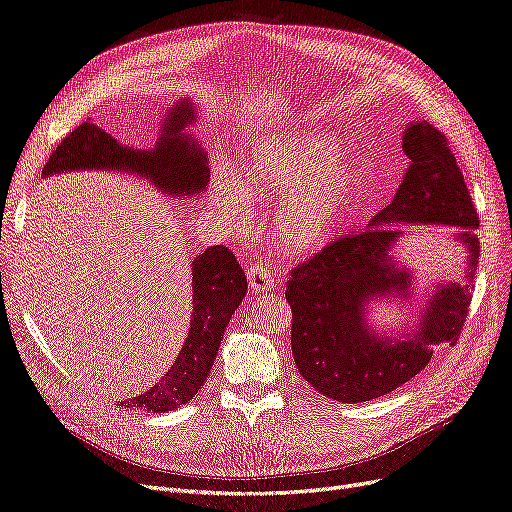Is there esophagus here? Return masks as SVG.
I'll return each mask as SVG.
<instances>
[{"label": "esophagus", "instance_id": "esophagus-1", "mask_svg": "<svg viewBox=\"0 0 512 512\" xmlns=\"http://www.w3.org/2000/svg\"><path fill=\"white\" fill-rule=\"evenodd\" d=\"M247 278L255 293H268L274 288V270L263 261H251L247 268Z\"/></svg>", "mask_w": 512, "mask_h": 512}]
</instances>
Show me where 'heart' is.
<instances>
[{
	"instance_id": "heart-1",
	"label": "heart",
	"mask_w": 512,
	"mask_h": 512,
	"mask_svg": "<svg viewBox=\"0 0 512 512\" xmlns=\"http://www.w3.org/2000/svg\"><path fill=\"white\" fill-rule=\"evenodd\" d=\"M370 182V169L358 154L326 133L303 131L270 140L242 161V186L221 182L219 209L238 219L247 209V189L259 196L286 194L274 215V232L288 253L322 249L351 217Z\"/></svg>"
}]
</instances>
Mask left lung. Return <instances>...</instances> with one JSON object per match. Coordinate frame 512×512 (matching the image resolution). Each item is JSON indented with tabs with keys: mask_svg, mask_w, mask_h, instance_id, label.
Returning a JSON list of instances; mask_svg holds the SVG:
<instances>
[{
	"mask_svg": "<svg viewBox=\"0 0 512 512\" xmlns=\"http://www.w3.org/2000/svg\"><path fill=\"white\" fill-rule=\"evenodd\" d=\"M402 148L410 159L391 205L374 215L362 232L332 238L301 261L286 280V301L293 311L291 347L303 379L318 393L345 404L370 402L408 383L425 368L433 347L454 345L469 316L473 284H441L427 301L420 328L406 337L379 339L364 322V301L372 295H406L410 274L395 270L387 251L397 240L391 224L460 226V240L477 261L479 226L464 175L448 138L427 121L404 131Z\"/></svg>",
	"mask_w": 512,
	"mask_h": 512,
	"instance_id": "1",
	"label": "left lung"
}]
</instances>
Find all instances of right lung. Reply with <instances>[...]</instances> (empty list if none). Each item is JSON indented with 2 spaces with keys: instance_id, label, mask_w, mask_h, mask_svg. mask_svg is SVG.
I'll return each instance as SVG.
<instances>
[{
  "instance_id": "1",
  "label": "right lung",
  "mask_w": 512,
  "mask_h": 512,
  "mask_svg": "<svg viewBox=\"0 0 512 512\" xmlns=\"http://www.w3.org/2000/svg\"><path fill=\"white\" fill-rule=\"evenodd\" d=\"M192 121L194 110L188 102L175 104L157 148L150 152L123 148L98 125L85 121L56 146L43 175L71 169H127L148 177L165 194L188 198L201 192L209 180L205 154L182 133ZM244 295L247 276L228 247L217 244L198 255L192 261L194 309L186 343L163 379L146 393L127 399L125 406L169 412L190 402L207 381L224 330Z\"/></svg>"
}]
</instances>
